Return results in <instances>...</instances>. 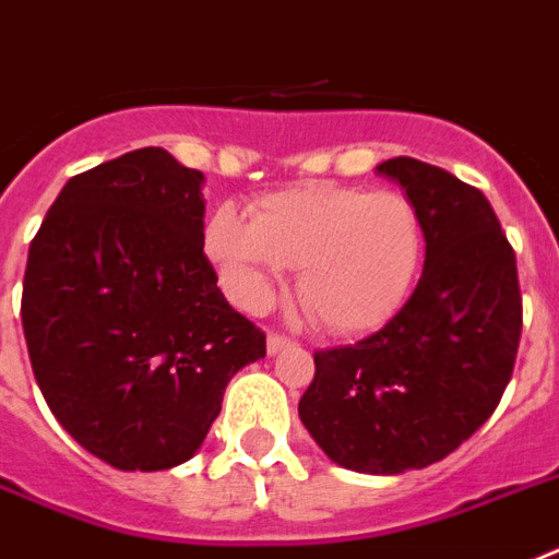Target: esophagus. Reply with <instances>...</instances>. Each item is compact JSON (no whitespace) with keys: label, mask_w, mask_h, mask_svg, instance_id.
Returning <instances> with one entry per match:
<instances>
[{"label":"esophagus","mask_w":559,"mask_h":559,"mask_svg":"<svg viewBox=\"0 0 559 559\" xmlns=\"http://www.w3.org/2000/svg\"><path fill=\"white\" fill-rule=\"evenodd\" d=\"M289 346H293V343H289L284 334H270V337H266V354H270V357H275V354H281Z\"/></svg>","instance_id":"obj_1"}]
</instances>
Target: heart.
I'll return each mask as SVG.
<instances>
[{
	"instance_id": "heart-1",
	"label": "heart",
	"mask_w": 559,
	"mask_h": 559,
	"mask_svg": "<svg viewBox=\"0 0 559 559\" xmlns=\"http://www.w3.org/2000/svg\"><path fill=\"white\" fill-rule=\"evenodd\" d=\"M205 255L236 307L259 312L286 266L318 326L360 334L400 309L419 273L421 225L394 191L298 186L261 197L252 219L219 207L202 233Z\"/></svg>"
}]
</instances>
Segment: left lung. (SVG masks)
Instances as JSON below:
<instances>
[{"instance_id": "left-lung-1", "label": "left lung", "mask_w": 559, "mask_h": 559, "mask_svg": "<svg viewBox=\"0 0 559 559\" xmlns=\"http://www.w3.org/2000/svg\"><path fill=\"white\" fill-rule=\"evenodd\" d=\"M377 174L419 213L421 278L380 332L314 354L298 414L334 464L400 475L450 455L492 416L521 343V286L478 188L414 157Z\"/></svg>"}]
</instances>
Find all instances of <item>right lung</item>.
<instances>
[{"instance_id": "1", "label": "right lung", "mask_w": 559, "mask_h": 559, "mask_svg": "<svg viewBox=\"0 0 559 559\" xmlns=\"http://www.w3.org/2000/svg\"><path fill=\"white\" fill-rule=\"evenodd\" d=\"M205 174L138 148L61 188L27 252L22 326L67 433L111 467L193 459L227 382L266 354L205 259Z\"/></svg>"}]
</instances>
